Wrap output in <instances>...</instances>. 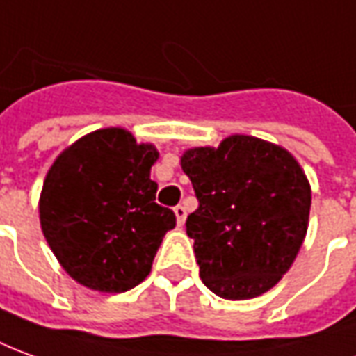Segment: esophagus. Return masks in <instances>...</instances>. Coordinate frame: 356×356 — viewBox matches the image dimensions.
Here are the masks:
<instances>
[{
  "label": "esophagus",
  "mask_w": 356,
  "mask_h": 356,
  "mask_svg": "<svg viewBox=\"0 0 356 356\" xmlns=\"http://www.w3.org/2000/svg\"><path fill=\"white\" fill-rule=\"evenodd\" d=\"M173 212H175V218H177V225L181 227L186 220V208L179 204V206H175V210H173Z\"/></svg>",
  "instance_id": "obj_1"
}]
</instances>
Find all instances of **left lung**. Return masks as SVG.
Masks as SVG:
<instances>
[{"mask_svg": "<svg viewBox=\"0 0 356 356\" xmlns=\"http://www.w3.org/2000/svg\"><path fill=\"white\" fill-rule=\"evenodd\" d=\"M198 208L186 218L200 277L221 299L270 291L297 258L310 213V185L285 148L233 135L181 158Z\"/></svg>", "mask_w": 356, "mask_h": 356, "instance_id": "obj_1", "label": "left lung"}]
</instances>
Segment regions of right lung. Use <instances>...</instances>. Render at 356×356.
Returning a JSON list of instances; mask_svg holds the SVG:
<instances>
[{
  "label": "right lung",
  "instance_id": "obj_1",
  "mask_svg": "<svg viewBox=\"0 0 356 356\" xmlns=\"http://www.w3.org/2000/svg\"><path fill=\"white\" fill-rule=\"evenodd\" d=\"M152 144H136L109 127L79 138L57 156L40 195V225L74 282L123 293L150 273L175 213L156 204Z\"/></svg>",
  "mask_w": 356,
  "mask_h": 356
}]
</instances>
